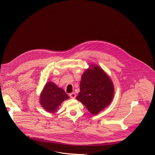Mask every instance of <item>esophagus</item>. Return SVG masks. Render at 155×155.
<instances>
[{"mask_svg": "<svg viewBox=\"0 0 155 155\" xmlns=\"http://www.w3.org/2000/svg\"><path fill=\"white\" fill-rule=\"evenodd\" d=\"M70 97H71V99H75V97H76V94H75V93H71V94H70Z\"/></svg>", "mask_w": 155, "mask_h": 155, "instance_id": "obj_1", "label": "esophagus"}]
</instances>
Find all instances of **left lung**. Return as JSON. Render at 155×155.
<instances>
[{
    "label": "left lung",
    "instance_id": "left-lung-1",
    "mask_svg": "<svg viewBox=\"0 0 155 155\" xmlns=\"http://www.w3.org/2000/svg\"><path fill=\"white\" fill-rule=\"evenodd\" d=\"M80 92L76 99L93 115H97L111 103L114 87L110 77L99 66L91 64L82 75Z\"/></svg>",
    "mask_w": 155,
    "mask_h": 155
}]
</instances>
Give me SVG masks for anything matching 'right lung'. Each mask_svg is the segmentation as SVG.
<instances>
[{"mask_svg":"<svg viewBox=\"0 0 155 155\" xmlns=\"http://www.w3.org/2000/svg\"><path fill=\"white\" fill-rule=\"evenodd\" d=\"M68 99L63 88L52 82H48L41 92L39 102L46 111L53 114L57 111L63 101Z\"/></svg>","mask_w":155,"mask_h":155,"instance_id":"1","label":"right lung"}]
</instances>
